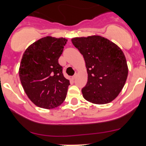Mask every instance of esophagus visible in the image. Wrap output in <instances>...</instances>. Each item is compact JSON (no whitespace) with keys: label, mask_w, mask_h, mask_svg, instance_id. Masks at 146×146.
Here are the masks:
<instances>
[{"label":"esophagus","mask_w":146,"mask_h":146,"mask_svg":"<svg viewBox=\"0 0 146 146\" xmlns=\"http://www.w3.org/2000/svg\"><path fill=\"white\" fill-rule=\"evenodd\" d=\"M76 76H77V75H74V76H72V78H72V80H75V79H76Z\"/></svg>","instance_id":"esophagus-1"}]
</instances>
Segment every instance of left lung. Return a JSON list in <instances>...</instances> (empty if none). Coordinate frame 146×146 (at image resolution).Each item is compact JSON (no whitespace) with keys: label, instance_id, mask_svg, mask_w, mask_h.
<instances>
[{"label":"left lung","instance_id":"obj_1","mask_svg":"<svg viewBox=\"0 0 146 146\" xmlns=\"http://www.w3.org/2000/svg\"><path fill=\"white\" fill-rule=\"evenodd\" d=\"M75 47L83 56L88 82L82 89L83 98L93 104H107L123 89L128 76L124 54L114 42L98 36L75 37Z\"/></svg>","mask_w":146,"mask_h":146}]
</instances>
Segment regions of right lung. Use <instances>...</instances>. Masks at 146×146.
<instances>
[{
	"label": "right lung",
	"instance_id": "right-lung-1",
	"mask_svg": "<svg viewBox=\"0 0 146 146\" xmlns=\"http://www.w3.org/2000/svg\"><path fill=\"white\" fill-rule=\"evenodd\" d=\"M67 41L45 36L29 45L23 54L19 68L20 82L37 107L54 109L66 99L70 81L63 75L58 58Z\"/></svg>",
	"mask_w": 146,
	"mask_h": 146
}]
</instances>
